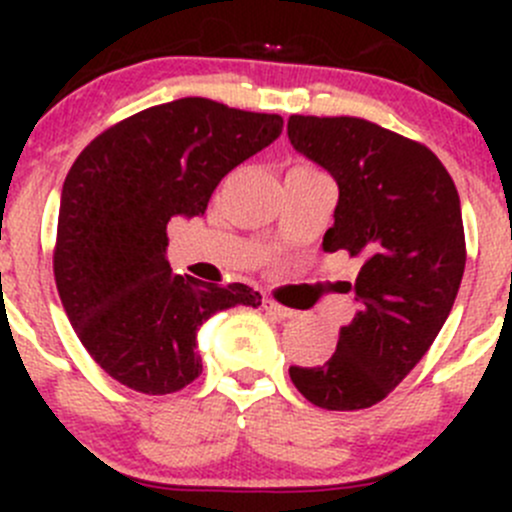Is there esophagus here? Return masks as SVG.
Returning <instances> with one entry per match:
<instances>
[{
  "instance_id": "34e87169",
  "label": "esophagus",
  "mask_w": 512,
  "mask_h": 512,
  "mask_svg": "<svg viewBox=\"0 0 512 512\" xmlns=\"http://www.w3.org/2000/svg\"><path fill=\"white\" fill-rule=\"evenodd\" d=\"M265 309L270 314H275V317H280V319L297 317V312H294V309H289V307H285V304L275 302V299H265Z\"/></svg>"
}]
</instances>
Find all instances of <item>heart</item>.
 Masks as SVG:
<instances>
[{"label":"heart","mask_w":512,"mask_h":512,"mask_svg":"<svg viewBox=\"0 0 512 512\" xmlns=\"http://www.w3.org/2000/svg\"><path fill=\"white\" fill-rule=\"evenodd\" d=\"M294 168H312V165H307V163H299V165H294Z\"/></svg>","instance_id":"heart-1"}]
</instances>
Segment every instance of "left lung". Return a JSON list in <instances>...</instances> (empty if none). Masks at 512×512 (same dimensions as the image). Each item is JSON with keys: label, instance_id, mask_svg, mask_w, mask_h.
<instances>
[{"label": "left lung", "instance_id": "left-lung-1", "mask_svg": "<svg viewBox=\"0 0 512 512\" xmlns=\"http://www.w3.org/2000/svg\"><path fill=\"white\" fill-rule=\"evenodd\" d=\"M294 151L339 185L324 252L361 262L356 314L322 366H289L299 394L327 411L369 409L421 361L448 319L463 267L461 200L423 143L354 116H289Z\"/></svg>", "mask_w": 512, "mask_h": 512}]
</instances>
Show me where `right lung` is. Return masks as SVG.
<instances>
[{
	"mask_svg": "<svg viewBox=\"0 0 512 512\" xmlns=\"http://www.w3.org/2000/svg\"><path fill=\"white\" fill-rule=\"evenodd\" d=\"M282 116L210 98L160 103L106 128L64 180L54 277L86 352L118 384L151 396L203 371L198 329L260 292L170 272V218L203 215L220 180L270 146Z\"/></svg>",
	"mask_w": 512,
	"mask_h": 512,
	"instance_id": "right-lung-1",
	"label": "right lung"
}]
</instances>
